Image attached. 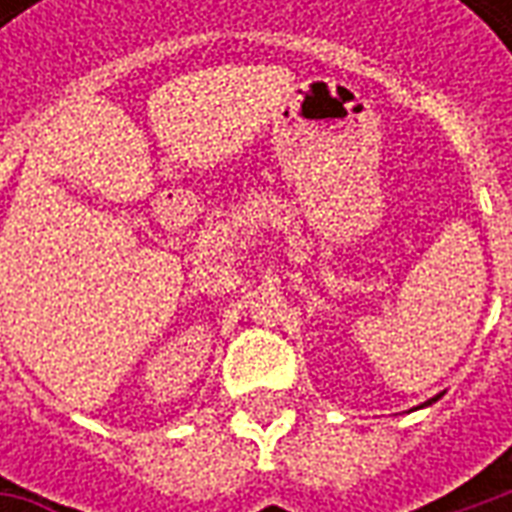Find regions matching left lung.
<instances>
[{
    "label": "left lung",
    "mask_w": 512,
    "mask_h": 512,
    "mask_svg": "<svg viewBox=\"0 0 512 512\" xmlns=\"http://www.w3.org/2000/svg\"><path fill=\"white\" fill-rule=\"evenodd\" d=\"M444 395V392H439V395L436 397H430V400H425V403H422V406H417V408H425V406H433V403H436V400H439V397Z\"/></svg>",
    "instance_id": "8db88e82"
}]
</instances>
